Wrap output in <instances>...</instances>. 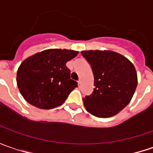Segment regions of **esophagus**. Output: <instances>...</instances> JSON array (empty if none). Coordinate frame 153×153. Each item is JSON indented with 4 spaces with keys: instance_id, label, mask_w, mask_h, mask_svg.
<instances>
[{
    "instance_id": "esophagus-1",
    "label": "esophagus",
    "mask_w": 153,
    "mask_h": 153,
    "mask_svg": "<svg viewBox=\"0 0 153 153\" xmlns=\"http://www.w3.org/2000/svg\"><path fill=\"white\" fill-rule=\"evenodd\" d=\"M78 84H79V85H81V80H80V79H79V80H78Z\"/></svg>"
}]
</instances>
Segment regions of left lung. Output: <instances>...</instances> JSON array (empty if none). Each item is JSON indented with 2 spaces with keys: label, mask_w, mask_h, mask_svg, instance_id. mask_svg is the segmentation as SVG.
<instances>
[{
  "label": "left lung",
  "mask_w": 153,
  "mask_h": 153,
  "mask_svg": "<svg viewBox=\"0 0 153 153\" xmlns=\"http://www.w3.org/2000/svg\"><path fill=\"white\" fill-rule=\"evenodd\" d=\"M91 64L94 90L83 98L86 110L98 118H109L124 109L137 86V74L132 62L112 51H83Z\"/></svg>",
  "instance_id": "left-lung-1"
}]
</instances>
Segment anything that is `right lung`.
<instances>
[{
    "mask_svg": "<svg viewBox=\"0 0 153 153\" xmlns=\"http://www.w3.org/2000/svg\"><path fill=\"white\" fill-rule=\"evenodd\" d=\"M78 53L48 49L25 59L18 69L17 84L26 102L41 109H51L64 102L78 86L70 79V70L66 66Z\"/></svg>",
    "mask_w": 153,
    "mask_h": 153,
    "instance_id": "1",
    "label": "right lung"
}]
</instances>
